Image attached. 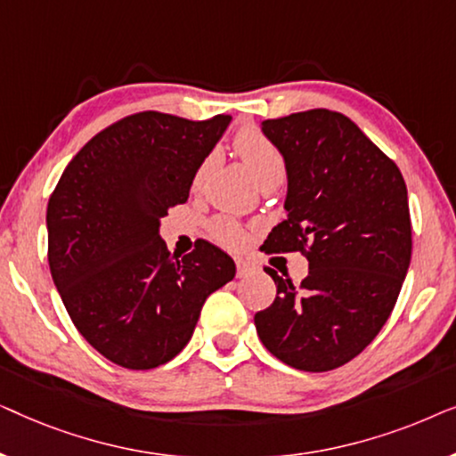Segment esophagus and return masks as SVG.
<instances>
[{
  "instance_id": "obj_1",
  "label": "esophagus",
  "mask_w": 456,
  "mask_h": 456,
  "mask_svg": "<svg viewBox=\"0 0 456 456\" xmlns=\"http://www.w3.org/2000/svg\"><path fill=\"white\" fill-rule=\"evenodd\" d=\"M248 270H251V265H248L247 261L236 259V276H239V278H245L247 273H248Z\"/></svg>"
}]
</instances>
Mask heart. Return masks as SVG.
Instances as JSON below:
<instances>
[{
  "mask_svg": "<svg viewBox=\"0 0 456 456\" xmlns=\"http://www.w3.org/2000/svg\"><path fill=\"white\" fill-rule=\"evenodd\" d=\"M234 151L239 153V158L245 161V166L251 170L255 180L261 186L265 184H280L284 178V158L280 153V149L267 139L264 133H259L257 128H242L234 139ZM214 166V155H209L203 161L195 174V186L203 183V178L208 176L209 167ZM211 232L224 245H239L242 242V230L230 220V217H216L211 224Z\"/></svg>",
  "mask_w": 456,
  "mask_h": 456,
  "instance_id": "obj_1",
  "label": "heart"
}]
</instances>
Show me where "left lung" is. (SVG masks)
Here are the masks:
<instances>
[{
	"instance_id": "1",
	"label": "left lung",
	"mask_w": 456,
	"mask_h": 456,
	"mask_svg": "<svg viewBox=\"0 0 456 456\" xmlns=\"http://www.w3.org/2000/svg\"><path fill=\"white\" fill-rule=\"evenodd\" d=\"M289 178L286 220L265 253L301 251V286L265 267L278 295L255 314L264 346L301 371H330L357 357L395 309L411 264L407 184L346 116L309 110L261 122Z\"/></svg>"
}]
</instances>
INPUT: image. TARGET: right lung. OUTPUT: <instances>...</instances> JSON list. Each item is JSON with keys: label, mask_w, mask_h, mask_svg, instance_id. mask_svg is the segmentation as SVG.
<instances>
[{"label": "right lung", "mask_w": 456, "mask_h": 456, "mask_svg": "<svg viewBox=\"0 0 456 456\" xmlns=\"http://www.w3.org/2000/svg\"><path fill=\"white\" fill-rule=\"evenodd\" d=\"M232 118L141 111L93 136L47 205V259L70 320L111 363L153 370L191 340L211 292L236 273L208 240L172 255L159 222L186 203L192 178Z\"/></svg>", "instance_id": "obj_1"}]
</instances>
